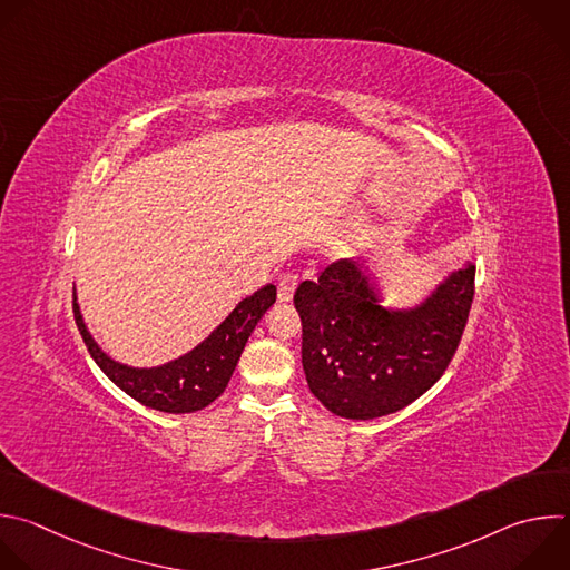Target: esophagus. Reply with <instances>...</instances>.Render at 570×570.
<instances>
[{"label": "esophagus", "instance_id": "1", "mask_svg": "<svg viewBox=\"0 0 570 570\" xmlns=\"http://www.w3.org/2000/svg\"><path fill=\"white\" fill-rule=\"evenodd\" d=\"M297 282H299V275L295 271H288V273H282L279 275V282H277V299L279 302H291L293 299V293L297 288Z\"/></svg>", "mask_w": 570, "mask_h": 570}]
</instances>
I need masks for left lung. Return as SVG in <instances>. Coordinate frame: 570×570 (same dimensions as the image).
<instances>
[{
    "instance_id": "8db88e82",
    "label": "left lung",
    "mask_w": 570,
    "mask_h": 570,
    "mask_svg": "<svg viewBox=\"0 0 570 570\" xmlns=\"http://www.w3.org/2000/svg\"><path fill=\"white\" fill-rule=\"evenodd\" d=\"M476 266L450 275L414 311H387L357 264L337 259L302 282V364L311 394L335 416L368 421L423 396L450 366L474 299Z\"/></svg>"
}]
</instances>
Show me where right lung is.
<instances>
[{"label": "right lung", "mask_w": 570, "mask_h": 570, "mask_svg": "<svg viewBox=\"0 0 570 570\" xmlns=\"http://www.w3.org/2000/svg\"><path fill=\"white\" fill-rule=\"evenodd\" d=\"M275 297L277 288L273 284L264 286L239 302V306L197 348L156 368H131L107 357L89 335L76 299L73 317L87 351L116 387L145 407L167 414H187L208 407L224 394L253 328L275 304Z\"/></svg>", "instance_id": "add662e5"}]
</instances>
